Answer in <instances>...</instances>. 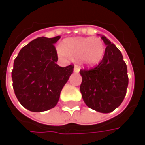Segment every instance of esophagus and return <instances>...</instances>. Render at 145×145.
<instances>
[{"label": "esophagus", "instance_id": "34e87169", "mask_svg": "<svg viewBox=\"0 0 145 145\" xmlns=\"http://www.w3.org/2000/svg\"><path fill=\"white\" fill-rule=\"evenodd\" d=\"M80 67L78 66V65H75V67H74V72L76 73H77V72H80Z\"/></svg>", "mask_w": 145, "mask_h": 145}]
</instances>
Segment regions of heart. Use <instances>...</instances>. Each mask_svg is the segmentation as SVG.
Returning <instances> with one entry per match:
<instances>
[{"mask_svg":"<svg viewBox=\"0 0 145 145\" xmlns=\"http://www.w3.org/2000/svg\"><path fill=\"white\" fill-rule=\"evenodd\" d=\"M59 53L63 56L80 59L81 63L87 66H93L103 59L105 46L98 38L78 37L66 39Z\"/></svg>","mask_w":145,"mask_h":145,"instance_id":"b5f03b06","label":"heart"}]
</instances>
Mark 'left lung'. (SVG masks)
<instances>
[{
    "mask_svg": "<svg viewBox=\"0 0 145 145\" xmlns=\"http://www.w3.org/2000/svg\"><path fill=\"white\" fill-rule=\"evenodd\" d=\"M106 45L102 61L90 69L80 70L82 98L89 108L101 113H110L123 103L128 86V76L123 55L105 36Z\"/></svg>",
    "mask_w": 145,
    "mask_h": 145,
    "instance_id": "8db88e82",
    "label": "left lung"
}]
</instances>
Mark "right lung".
Listing matches in <instances>:
<instances>
[{
    "mask_svg": "<svg viewBox=\"0 0 145 145\" xmlns=\"http://www.w3.org/2000/svg\"><path fill=\"white\" fill-rule=\"evenodd\" d=\"M60 36L39 37L21 49L12 71L15 95L25 109L42 112L57 104L60 92L73 72V64L59 67L54 43Z\"/></svg>",
    "mask_w": 145,
    "mask_h": 145,
    "instance_id": "add662e5",
    "label": "right lung"
}]
</instances>
